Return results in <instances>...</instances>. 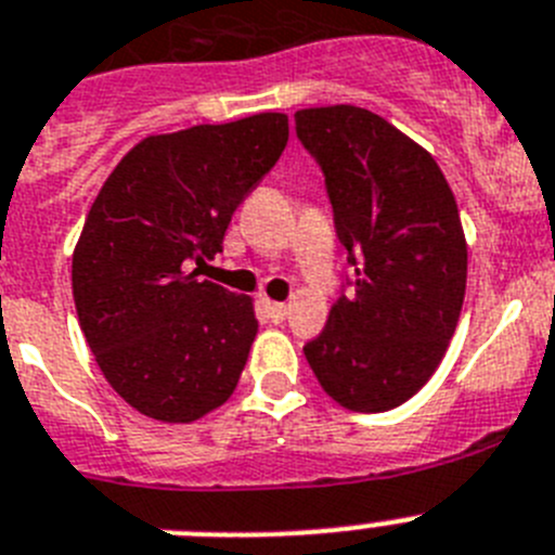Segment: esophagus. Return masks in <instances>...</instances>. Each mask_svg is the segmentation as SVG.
Listing matches in <instances>:
<instances>
[{
  "mask_svg": "<svg viewBox=\"0 0 555 555\" xmlns=\"http://www.w3.org/2000/svg\"><path fill=\"white\" fill-rule=\"evenodd\" d=\"M263 311H267V317H269V320H272V322H283V320H286L288 306H286V302L263 300Z\"/></svg>",
  "mask_w": 555,
  "mask_h": 555,
  "instance_id": "obj_1",
  "label": "esophagus"
}]
</instances>
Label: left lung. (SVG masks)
Wrapping results in <instances>:
<instances>
[{
    "instance_id": "obj_1",
    "label": "left lung",
    "mask_w": 555,
    "mask_h": 555,
    "mask_svg": "<svg viewBox=\"0 0 555 555\" xmlns=\"http://www.w3.org/2000/svg\"><path fill=\"white\" fill-rule=\"evenodd\" d=\"M325 175L352 281L302 352L322 389L377 414L423 389L444 358L467 288L459 205L430 152L356 105L294 113Z\"/></svg>"
}]
</instances>
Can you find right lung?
Instances as JSON below:
<instances>
[{
    "instance_id": "right-lung-1",
    "label": "right lung",
    "mask_w": 555,
    "mask_h": 555,
    "mask_svg": "<svg viewBox=\"0 0 555 555\" xmlns=\"http://www.w3.org/2000/svg\"><path fill=\"white\" fill-rule=\"evenodd\" d=\"M288 141L286 113L150 135L96 194L72 258L82 336L116 395L158 423H194L233 395L258 333L253 300L191 263Z\"/></svg>"
}]
</instances>
